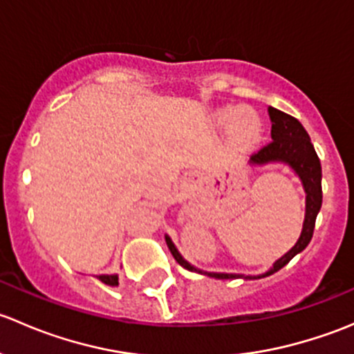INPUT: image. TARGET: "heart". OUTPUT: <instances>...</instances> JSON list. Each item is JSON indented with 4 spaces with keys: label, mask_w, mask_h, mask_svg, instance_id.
Segmentation results:
<instances>
[{
    "label": "heart",
    "mask_w": 354,
    "mask_h": 354,
    "mask_svg": "<svg viewBox=\"0 0 354 354\" xmlns=\"http://www.w3.org/2000/svg\"><path fill=\"white\" fill-rule=\"evenodd\" d=\"M221 123L233 128L234 135L243 140H250L255 137L260 130V120L253 111L236 106V108H227L221 113Z\"/></svg>",
    "instance_id": "obj_1"
}]
</instances>
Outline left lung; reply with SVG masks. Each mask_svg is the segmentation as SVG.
Wrapping results in <instances>:
<instances>
[{"label": "left lung", "mask_w": 354, "mask_h": 354, "mask_svg": "<svg viewBox=\"0 0 354 354\" xmlns=\"http://www.w3.org/2000/svg\"><path fill=\"white\" fill-rule=\"evenodd\" d=\"M269 118L270 123H272V130H270L272 142L250 157L248 164L255 167L267 166V164H284L299 178L303 190H305V221H303L301 234H299L298 241L281 259H277L269 270L259 274V276H243V274L207 272V270L197 269L188 260L183 259V255L174 246L173 240L166 234L164 238H166L167 248L173 253L174 260L187 270L216 277V279H236V277H241V279H262V277H267L283 269L289 260L298 255V253H301L312 240L317 214L322 207V166H320L319 156L313 149L308 133L296 118L289 116V114L276 108H269Z\"/></svg>", "instance_id": "8db88e82"}]
</instances>
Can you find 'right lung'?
<instances>
[{
	"label": "right lung",
	"mask_w": 354,
	"mask_h": 354,
	"mask_svg": "<svg viewBox=\"0 0 354 354\" xmlns=\"http://www.w3.org/2000/svg\"><path fill=\"white\" fill-rule=\"evenodd\" d=\"M97 279L101 281V283L108 284V286H118V274H101V276H97Z\"/></svg>",
	"instance_id": "obj_1"
}]
</instances>
